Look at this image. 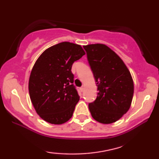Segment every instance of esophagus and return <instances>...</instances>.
Wrapping results in <instances>:
<instances>
[{"label":"esophagus","mask_w":159,"mask_h":159,"mask_svg":"<svg viewBox=\"0 0 159 159\" xmlns=\"http://www.w3.org/2000/svg\"><path fill=\"white\" fill-rule=\"evenodd\" d=\"M84 89V86H82V87H81V88H80V90H81V92H83Z\"/></svg>","instance_id":"esophagus-1"}]
</instances>
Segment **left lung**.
<instances>
[{"mask_svg":"<svg viewBox=\"0 0 159 159\" xmlns=\"http://www.w3.org/2000/svg\"><path fill=\"white\" fill-rule=\"evenodd\" d=\"M98 86V96L88 107L93 118L111 124L123 116L131 106L134 83L121 58L104 44L84 45Z\"/></svg>","mask_w":159,"mask_h":159,"instance_id":"1","label":"left lung"}]
</instances>
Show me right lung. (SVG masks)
Wrapping results in <instances>:
<instances>
[{"label": "right lung", "instance_id": "add662e5", "mask_svg": "<svg viewBox=\"0 0 159 159\" xmlns=\"http://www.w3.org/2000/svg\"><path fill=\"white\" fill-rule=\"evenodd\" d=\"M84 54L81 45L62 42L45 50L36 61L30 74L29 93L43 120L61 125L71 118L80 100L71 66Z\"/></svg>", "mask_w": 159, "mask_h": 159}]
</instances>
